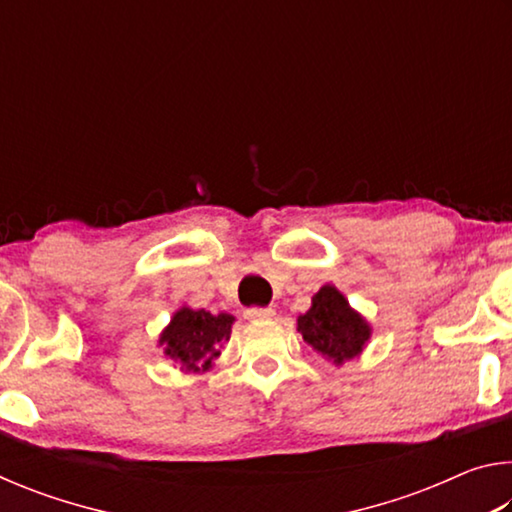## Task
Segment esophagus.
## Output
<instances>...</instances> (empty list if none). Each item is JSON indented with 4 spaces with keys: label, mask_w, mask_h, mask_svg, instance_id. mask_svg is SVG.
Returning <instances> with one entry per match:
<instances>
[{
    "label": "esophagus",
    "mask_w": 512,
    "mask_h": 512,
    "mask_svg": "<svg viewBox=\"0 0 512 512\" xmlns=\"http://www.w3.org/2000/svg\"><path fill=\"white\" fill-rule=\"evenodd\" d=\"M275 311L271 307H250L244 311V316L248 320H262V318H271Z\"/></svg>",
    "instance_id": "1"
}]
</instances>
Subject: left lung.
Segmentation results:
<instances>
[{
  "label": "left lung",
  "mask_w": 512,
  "mask_h": 512,
  "mask_svg": "<svg viewBox=\"0 0 512 512\" xmlns=\"http://www.w3.org/2000/svg\"><path fill=\"white\" fill-rule=\"evenodd\" d=\"M298 332L320 357L332 361L334 366H343L363 352L372 329L339 289L325 284L311 298L307 314L298 316Z\"/></svg>",
  "instance_id": "1"
}]
</instances>
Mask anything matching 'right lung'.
<instances>
[{"label": "right lung", "instance_id": "obj_1", "mask_svg": "<svg viewBox=\"0 0 512 512\" xmlns=\"http://www.w3.org/2000/svg\"><path fill=\"white\" fill-rule=\"evenodd\" d=\"M232 323L235 316L230 314L214 316L205 309L180 307L160 334V345L169 359L180 363V370L205 372L230 341Z\"/></svg>", "mask_w": 512, "mask_h": 512}]
</instances>
